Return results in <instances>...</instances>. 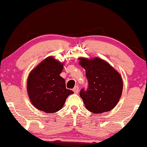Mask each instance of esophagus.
<instances>
[{"label": "esophagus", "instance_id": "esophagus-1", "mask_svg": "<svg viewBox=\"0 0 147 147\" xmlns=\"http://www.w3.org/2000/svg\"><path fill=\"white\" fill-rule=\"evenodd\" d=\"M73 91H74V92L75 93V94H78V92H79V87H78V86H76V87L74 88Z\"/></svg>", "mask_w": 147, "mask_h": 147}]
</instances>
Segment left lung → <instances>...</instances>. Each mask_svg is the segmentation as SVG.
Here are the masks:
<instances>
[{"label":"left lung","instance_id":"1","mask_svg":"<svg viewBox=\"0 0 147 147\" xmlns=\"http://www.w3.org/2000/svg\"><path fill=\"white\" fill-rule=\"evenodd\" d=\"M79 64L85 69L89 82L87 91L80 96L88 111L94 113L109 111L116 106L121 97L122 76L113 67L101 58H78Z\"/></svg>","mask_w":147,"mask_h":147}]
</instances>
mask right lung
Returning a JSON list of instances; mask_svg holds the SVG:
<instances>
[{
    "label": "right lung",
    "instance_id": "1",
    "mask_svg": "<svg viewBox=\"0 0 147 147\" xmlns=\"http://www.w3.org/2000/svg\"><path fill=\"white\" fill-rule=\"evenodd\" d=\"M64 63L49 56L31 71L27 90L31 102L36 109L48 113L63 108L67 98L74 94L66 89L65 80L60 76Z\"/></svg>",
    "mask_w": 147,
    "mask_h": 147
}]
</instances>
